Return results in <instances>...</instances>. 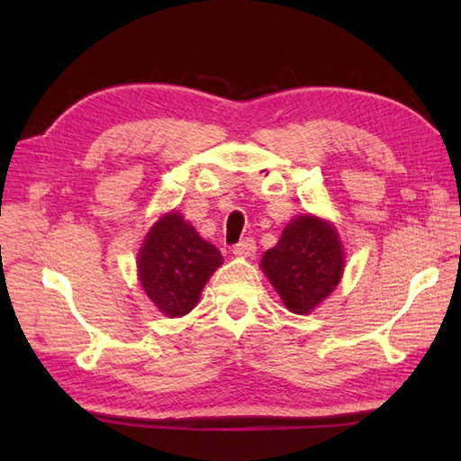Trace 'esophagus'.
Wrapping results in <instances>:
<instances>
[{"instance_id":"obj_1","label":"esophagus","mask_w":461,"mask_h":461,"mask_svg":"<svg viewBox=\"0 0 461 461\" xmlns=\"http://www.w3.org/2000/svg\"><path fill=\"white\" fill-rule=\"evenodd\" d=\"M256 249H258L256 240H253V238H246V240H241L240 243H236V246H233V256H238V258H251L253 253H256Z\"/></svg>"}]
</instances>
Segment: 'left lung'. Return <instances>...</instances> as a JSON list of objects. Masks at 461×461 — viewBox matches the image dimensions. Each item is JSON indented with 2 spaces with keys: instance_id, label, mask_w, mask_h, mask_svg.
Instances as JSON below:
<instances>
[{
  "instance_id": "obj_1",
  "label": "left lung",
  "mask_w": 461,
  "mask_h": 461,
  "mask_svg": "<svg viewBox=\"0 0 461 461\" xmlns=\"http://www.w3.org/2000/svg\"><path fill=\"white\" fill-rule=\"evenodd\" d=\"M335 228L325 220L301 215L293 220L276 248L261 259L285 307L307 315L339 285L345 259Z\"/></svg>"
}]
</instances>
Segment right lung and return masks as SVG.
Segmentation results:
<instances>
[{
	"mask_svg": "<svg viewBox=\"0 0 461 461\" xmlns=\"http://www.w3.org/2000/svg\"><path fill=\"white\" fill-rule=\"evenodd\" d=\"M221 261V253L172 212L146 236L139 253V277L146 295L166 317H182L195 307Z\"/></svg>",
	"mask_w": 461,
	"mask_h": 461,
	"instance_id": "add662e5",
	"label": "right lung"
}]
</instances>
